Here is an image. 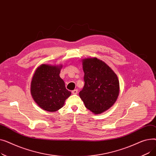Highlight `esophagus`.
<instances>
[{"label":"esophagus","mask_w":156,"mask_h":156,"mask_svg":"<svg viewBox=\"0 0 156 156\" xmlns=\"http://www.w3.org/2000/svg\"><path fill=\"white\" fill-rule=\"evenodd\" d=\"M72 93H73V94H78V90L77 89L73 90L72 91Z\"/></svg>","instance_id":"esophagus-1"}]
</instances>
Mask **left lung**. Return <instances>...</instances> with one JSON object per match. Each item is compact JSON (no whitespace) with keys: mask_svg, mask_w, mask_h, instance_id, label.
<instances>
[{"mask_svg":"<svg viewBox=\"0 0 156 156\" xmlns=\"http://www.w3.org/2000/svg\"><path fill=\"white\" fill-rule=\"evenodd\" d=\"M85 85L79 93L85 107L95 114L109 109L117 100L119 80L114 72L97 58L83 60Z\"/></svg>","mask_w":156,"mask_h":156,"instance_id":"8db88e82","label":"left lung"}]
</instances>
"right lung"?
<instances>
[{
  "label": "right lung",
  "instance_id": "obj_1",
  "mask_svg": "<svg viewBox=\"0 0 156 156\" xmlns=\"http://www.w3.org/2000/svg\"><path fill=\"white\" fill-rule=\"evenodd\" d=\"M61 66L42 64L35 71L31 83V94L40 108L48 112L61 109L71 94L59 76Z\"/></svg>",
  "mask_w": 156,
  "mask_h": 156
}]
</instances>
